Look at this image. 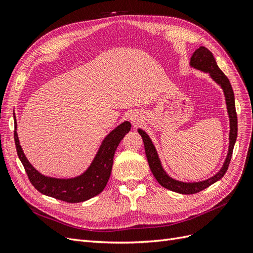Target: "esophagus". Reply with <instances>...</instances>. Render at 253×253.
<instances>
[{"mask_svg": "<svg viewBox=\"0 0 253 253\" xmlns=\"http://www.w3.org/2000/svg\"><path fill=\"white\" fill-rule=\"evenodd\" d=\"M129 120L132 121V124H134V125H138L139 122L141 121V118L139 117V115L138 114H136V113H133L131 116H129Z\"/></svg>", "mask_w": 253, "mask_h": 253, "instance_id": "1", "label": "esophagus"}]
</instances>
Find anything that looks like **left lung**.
Returning <instances> with one entry per match:
<instances>
[{"label":"left lung","mask_w":253,"mask_h":253,"mask_svg":"<svg viewBox=\"0 0 253 253\" xmlns=\"http://www.w3.org/2000/svg\"><path fill=\"white\" fill-rule=\"evenodd\" d=\"M190 66L195 68V70L202 71L204 73H208L210 77L215 81L218 85L223 88L226 104H227V112L229 116V121H230V132H229V149L228 154L225 159V163L221 167V169L212 177L197 182H185L179 181L172 178L171 176L167 174L164 170L163 165L160 163V159L158 157L157 151L153 144L149 135L145 133L143 129L138 128V133L141 135L145 155H147L148 163L150 166V169L154 175L156 180L162 185L164 188L171 190L173 192H177L180 194H195L197 192H201L204 189L208 188L209 186L213 185L214 182L219 180L228 170L229 164H230L233 147L236 141L237 136V116L235 112V101H234V93L230 81L226 77L225 74L219 70V67L216 64V61L214 59L212 52L204 46L197 48L192 57L190 59Z\"/></svg>","instance_id":"obj_1"}]
</instances>
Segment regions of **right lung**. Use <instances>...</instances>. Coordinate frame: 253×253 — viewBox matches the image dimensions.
I'll use <instances>...</instances> for the list:
<instances>
[{"instance_id": "add662e5", "label": "right lung", "mask_w": 253, "mask_h": 253, "mask_svg": "<svg viewBox=\"0 0 253 253\" xmlns=\"http://www.w3.org/2000/svg\"><path fill=\"white\" fill-rule=\"evenodd\" d=\"M129 129L131 124L128 121L122 122L114 128L105 136L87 169L81 175L72 178L49 177L35 169L22 150L17 133V122L14 126V142L18 156L33 186L44 195L73 204L85 202L102 192L111 176L115 151Z\"/></svg>"}]
</instances>
